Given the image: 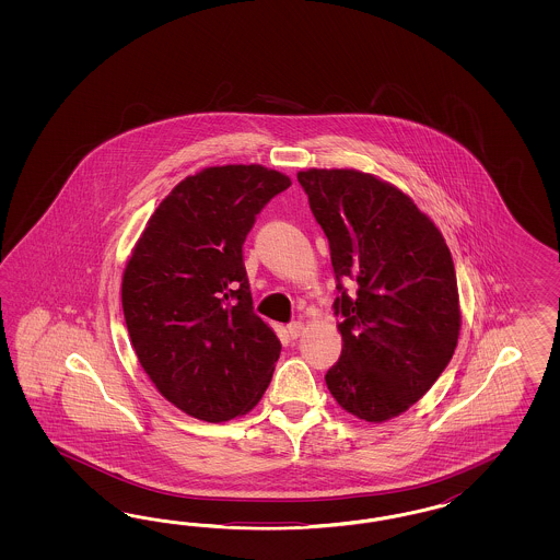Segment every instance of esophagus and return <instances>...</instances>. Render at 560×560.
<instances>
[{
  "label": "esophagus",
  "mask_w": 560,
  "mask_h": 560,
  "mask_svg": "<svg viewBox=\"0 0 560 560\" xmlns=\"http://www.w3.org/2000/svg\"><path fill=\"white\" fill-rule=\"evenodd\" d=\"M302 332H304V324L302 323H291L288 326V335L291 339H298V337H302Z\"/></svg>",
  "instance_id": "obj_1"
}]
</instances>
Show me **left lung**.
<instances>
[{
    "label": "left lung",
    "mask_w": 560,
    "mask_h": 560,
    "mask_svg": "<svg viewBox=\"0 0 560 560\" xmlns=\"http://www.w3.org/2000/svg\"><path fill=\"white\" fill-rule=\"evenodd\" d=\"M340 285V359L326 373L339 407L384 423L421 400L458 345V281L440 228L390 183L355 168L298 172Z\"/></svg>",
    "instance_id": "1"
}]
</instances>
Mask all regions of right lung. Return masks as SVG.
<instances>
[{
  "label": "right lung",
  "mask_w": 560,
  "mask_h": 560,
  "mask_svg": "<svg viewBox=\"0 0 560 560\" xmlns=\"http://www.w3.org/2000/svg\"><path fill=\"white\" fill-rule=\"evenodd\" d=\"M291 178L260 164L211 166L155 207L129 256L120 300L137 359L190 417L250 412L271 382L281 340L253 312L242 244Z\"/></svg>",
  "instance_id": "obj_1"
}]
</instances>
